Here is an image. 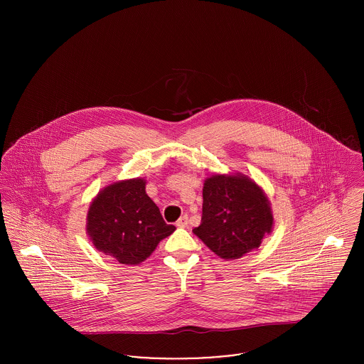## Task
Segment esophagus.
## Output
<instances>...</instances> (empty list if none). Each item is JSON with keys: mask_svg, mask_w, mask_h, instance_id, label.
<instances>
[{"mask_svg": "<svg viewBox=\"0 0 364 364\" xmlns=\"http://www.w3.org/2000/svg\"><path fill=\"white\" fill-rule=\"evenodd\" d=\"M189 224V217L185 214V215H182L178 221H176V225L179 227V228H185L186 225Z\"/></svg>", "mask_w": 364, "mask_h": 364, "instance_id": "34e87169", "label": "esophagus"}]
</instances>
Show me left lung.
Returning a JSON list of instances; mask_svg holds the SVG:
<instances>
[{
	"label": "left lung",
	"instance_id": "8db88e82",
	"mask_svg": "<svg viewBox=\"0 0 364 364\" xmlns=\"http://www.w3.org/2000/svg\"><path fill=\"white\" fill-rule=\"evenodd\" d=\"M267 198L247 176L214 175L203 186L202 223L193 232L223 259H238L258 248L272 231Z\"/></svg>",
	"mask_w": 364,
	"mask_h": 364
}]
</instances>
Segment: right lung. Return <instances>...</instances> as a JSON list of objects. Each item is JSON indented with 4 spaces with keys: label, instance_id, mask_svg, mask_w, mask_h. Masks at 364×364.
Returning a JSON list of instances; mask_svg holds the SVG:
<instances>
[{
    "label": "right lung",
    "instance_id": "1",
    "mask_svg": "<svg viewBox=\"0 0 364 364\" xmlns=\"http://www.w3.org/2000/svg\"><path fill=\"white\" fill-rule=\"evenodd\" d=\"M87 231L97 250L123 264L147 259L161 240L175 231L146 193V181L113 183L94 199Z\"/></svg>",
    "mask_w": 364,
    "mask_h": 364
}]
</instances>
